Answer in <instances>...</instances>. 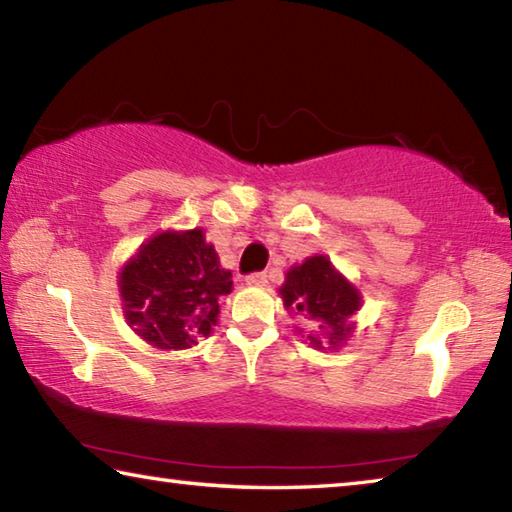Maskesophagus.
<instances>
[{
  "instance_id": "34e87169",
  "label": "esophagus",
  "mask_w": 512,
  "mask_h": 512,
  "mask_svg": "<svg viewBox=\"0 0 512 512\" xmlns=\"http://www.w3.org/2000/svg\"><path fill=\"white\" fill-rule=\"evenodd\" d=\"M246 282L250 284V287H266V282H268V275H266L264 271L250 273V275H246Z\"/></svg>"
}]
</instances>
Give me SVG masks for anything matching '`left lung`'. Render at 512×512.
Returning a JSON list of instances; mask_svg holds the SVG:
<instances>
[{
    "mask_svg": "<svg viewBox=\"0 0 512 512\" xmlns=\"http://www.w3.org/2000/svg\"><path fill=\"white\" fill-rule=\"evenodd\" d=\"M280 293L284 307L302 311L309 320H318L329 345L345 341L350 332L345 323L361 307L357 289L350 287L323 255L309 257L305 264L293 266ZM309 341L316 348L323 345L316 336H309Z\"/></svg>",
    "mask_w": 512,
    "mask_h": 512,
    "instance_id": "left-lung-1",
    "label": "left lung"
}]
</instances>
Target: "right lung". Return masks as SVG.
Here are the masks:
<instances>
[{"instance_id": "obj_1", "label": "right lung", "mask_w": 512, "mask_h": 512, "mask_svg": "<svg viewBox=\"0 0 512 512\" xmlns=\"http://www.w3.org/2000/svg\"><path fill=\"white\" fill-rule=\"evenodd\" d=\"M119 287L128 325L144 341L183 350L212 332L232 273L223 271L203 230L162 232L126 264Z\"/></svg>"}]
</instances>
